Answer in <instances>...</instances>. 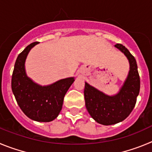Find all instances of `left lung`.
Wrapping results in <instances>:
<instances>
[{"label":"left lung","mask_w":152,"mask_h":152,"mask_svg":"<svg viewBox=\"0 0 152 152\" xmlns=\"http://www.w3.org/2000/svg\"><path fill=\"white\" fill-rule=\"evenodd\" d=\"M115 47L125 54L129 63V74L120 91L110 96L85 83L87 110L97 123L105 126L118 124L130 114L140 89V78L135 57L121 44H117Z\"/></svg>","instance_id":"8db88e82"}]
</instances>
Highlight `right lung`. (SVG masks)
<instances>
[{"mask_svg": "<svg viewBox=\"0 0 152 152\" xmlns=\"http://www.w3.org/2000/svg\"><path fill=\"white\" fill-rule=\"evenodd\" d=\"M37 44H30L17 57L12 76V91L20 109L28 118L38 122H50L61 112L64 96L75 79L74 77L66 78L42 86L28 77L26 59L29 50Z\"/></svg>", "mask_w": 152, "mask_h": 152, "instance_id": "obj_1", "label": "right lung"}]
</instances>
